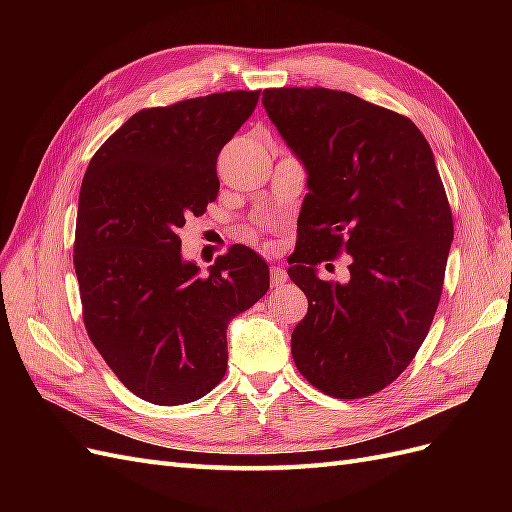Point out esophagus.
Instances as JSON below:
<instances>
[{"instance_id": "1", "label": "esophagus", "mask_w": 512, "mask_h": 512, "mask_svg": "<svg viewBox=\"0 0 512 512\" xmlns=\"http://www.w3.org/2000/svg\"><path fill=\"white\" fill-rule=\"evenodd\" d=\"M288 282V273L282 267H273L271 269V284L273 286H282Z\"/></svg>"}]
</instances>
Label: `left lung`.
Wrapping results in <instances>:
<instances>
[{"label": "left lung", "mask_w": 512, "mask_h": 512, "mask_svg": "<svg viewBox=\"0 0 512 512\" xmlns=\"http://www.w3.org/2000/svg\"><path fill=\"white\" fill-rule=\"evenodd\" d=\"M262 104L307 170L288 275L307 297L292 359L324 395L389 386L425 342L440 303L453 213L425 136L389 108L324 87L265 89ZM351 254L346 285L315 267Z\"/></svg>", "instance_id": "8db88e82"}]
</instances>
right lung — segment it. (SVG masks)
<instances>
[{
	"label": "right lung",
	"instance_id": "right-lung-1",
	"mask_svg": "<svg viewBox=\"0 0 512 512\" xmlns=\"http://www.w3.org/2000/svg\"><path fill=\"white\" fill-rule=\"evenodd\" d=\"M260 91L143 108L106 138L83 177L74 271L91 342L128 391L156 406L196 401L226 374V327L269 290V267L232 245L200 273L179 228L218 198L222 147Z\"/></svg>",
	"mask_w": 512,
	"mask_h": 512
}]
</instances>
